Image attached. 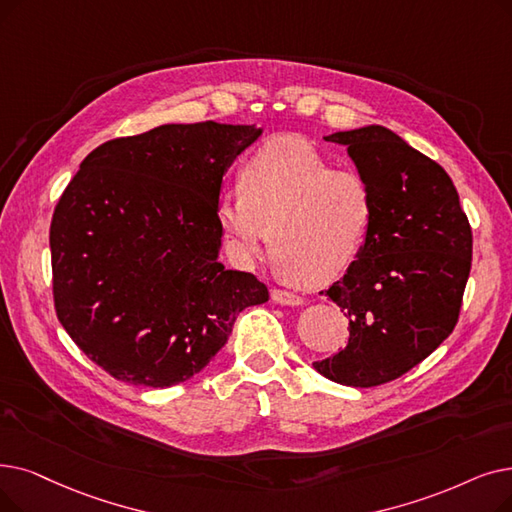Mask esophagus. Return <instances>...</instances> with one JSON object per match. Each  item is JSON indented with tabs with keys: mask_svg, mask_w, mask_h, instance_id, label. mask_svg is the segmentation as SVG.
<instances>
[{
	"mask_svg": "<svg viewBox=\"0 0 512 512\" xmlns=\"http://www.w3.org/2000/svg\"><path fill=\"white\" fill-rule=\"evenodd\" d=\"M272 299L280 305H303V297L291 291H282V288H272Z\"/></svg>",
	"mask_w": 512,
	"mask_h": 512,
	"instance_id": "esophagus-1",
	"label": "esophagus"
}]
</instances>
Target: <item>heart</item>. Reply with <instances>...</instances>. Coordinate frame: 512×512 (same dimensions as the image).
I'll list each match as a JSON object with an SVG mask.
<instances>
[{"instance_id":"1","label":"heart","mask_w":512,"mask_h":512,"mask_svg":"<svg viewBox=\"0 0 512 512\" xmlns=\"http://www.w3.org/2000/svg\"><path fill=\"white\" fill-rule=\"evenodd\" d=\"M240 192L217 201L215 219L232 251L253 259L268 244L284 276L324 284L360 257L374 224V192L364 175L335 169L314 144L282 136L240 169Z\"/></svg>"}]
</instances>
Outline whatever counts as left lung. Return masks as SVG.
<instances>
[{
	"instance_id": "obj_1",
	"label": "left lung",
	"mask_w": 512,
	"mask_h": 512,
	"mask_svg": "<svg viewBox=\"0 0 512 512\" xmlns=\"http://www.w3.org/2000/svg\"><path fill=\"white\" fill-rule=\"evenodd\" d=\"M324 140L347 146L376 211L360 257L326 291L349 320L347 345L314 368L347 387L385 385L452 335L473 234L450 175L391 129L368 125Z\"/></svg>"
}]
</instances>
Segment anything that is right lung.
Returning <instances> with one entry per match:
<instances>
[{
  "label": "right lung",
  "instance_id": "1",
  "mask_svg": "<svg viewBox=\"0 0 512 512\" xmlns=\"http://www.w3.org/2000/svg\"><path fill=\"white\" fill-rule=\"evenodd\" d=\"M255 125H161L83 159L50 226L56 316L117 381L163 389L201 372L244 307L270 299L221 263L215 219Z\"/></svg>",
  "mask_w": 512,
  "mask_h": 512
}]
</instances>
